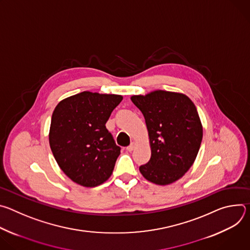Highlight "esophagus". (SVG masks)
Listing matches in <instances>:
<instances>
[{"label": "esophagus", "instance_id": "esophagus-1", "mask_svg": "<svg viewBox=\"0 0 250 250\" xmlns=\"http://www.w3.org/2000/svg\"><path fill=\"white\" fill-rule=\"evenodd\" d=\"M134 147H135V142H132V144H131L130 146H128L126 147V150H127V151H132V150L134 149Z\"/></svg>", "mask_w": 250, "mask_h": 250}]
</instances>
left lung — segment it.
<instances>
[{"mask_svg":"<svg viewBox=\"0 0 250 250\" xmlns=\"http://www.w3.org/2000/svg\"><path fill=\"white\" fill-rule=\"evenodd\" d=\"M146 119L151 157L139 167L146 180L171 184L193 165L203 138V126L194 103L184 94L154 91L132 96Z\"/></svg>","mask_w":250,"mask_h":250,"instance_id":"8db88e82","label":"left lung"}]
</instances>
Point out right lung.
<instances>
[{"mask_svg":"<svg viewBox=\"0 0 250 250\" xmlns=\"http://www.w3.org/2000/svg\"><path fill=\"white\" fill-rule=\"evenodd\" d=\"M122 100L120 95L85 91L56 105L49 145L57 164L73 182L96 187L112 175L121 147L105 123Z\"/></svg>","mask_w":250,"mask_h":250,"instance_id":"add662e5","label":"right lung"}]
</instances>
